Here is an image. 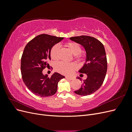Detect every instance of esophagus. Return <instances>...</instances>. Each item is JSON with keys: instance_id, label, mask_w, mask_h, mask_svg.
<instances>
[{"instance_id": "1", "label": "esophagus", "mask_w": 132, "mask_h": 132, "mask_svg": "<svg viewBox=\"0 0 132 132\" xmlns=\"http://www.w3.org/2000/svg\"><path fill=\"white\" fill-rule=\"evenodd\" d=\"M66 78L67 79L69 80H73L74 79V78H73V77H66Z\"/></svg>"}]
</instances>
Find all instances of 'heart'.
Masks as SVG:
<instances>
[{
  "label": "heart",
  "instance_id": "obj_1",
  "mask_svg": "<svg viewBox=\"0 0 132 132\" xmlns=\"http://www.w3.org/2000/svg\"><path fill=\"white\" fill-rule=\"evenodd\" d=\"M67 47L74 55L75 58L80 60L82 58V55L81 54V47L78 43L74 42H69L65 43ZM60 46L58 44L54 45L51 50V57L54 61H57L59 58ZM77 68L75 63H67L65 62H60L55 67V69L58 72L68 75L72 73V71Z\"/></svg>",
  "mask_w": 132,
  "mask_h": 132
}]
</instances>
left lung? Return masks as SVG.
Instances as JSON below:
<instances>
[{"mask_svg": "<svg viewBox=\"0 0 132 132\" xmlns=\"http://www.w3.org/2000/svg\"><path fill=\"white\" fill-rule=\"evenodd\" d=\"M70 39L81 45L86 51L85 63L79 72L86 74L87 78L74 93L81 96L91 95L101 87L106 77L107 63L105 47L98 39L88 36L72 37ZM77 78L81 80L80 78Z\"/></svg>", "mask_w": 132, "mask_h": 132, "instance_id": "obj_1", "label": "left lung"}]
</instances>
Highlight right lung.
<instances>
[{
  "label": "right lung",
  "mask_w": 132,
  "mask_h": 132,
  "mask_svg": "<svg viewBox=\"0 0 132 132\" xmlns=\"http://www.w3.org/2000/svg\"><path fill=\"white\" fill-rule=\"evenodd\" d=\"M63 38L41 34L25 46L21 59V75L25 84L34 94L42 97L54 95L58 82L65 78L56 72L50 78L42 73V70L50 65L48 62L51 60V48Z\"/></svg>",
  "instance_id": "right-lung-1"
}]
</instances>
